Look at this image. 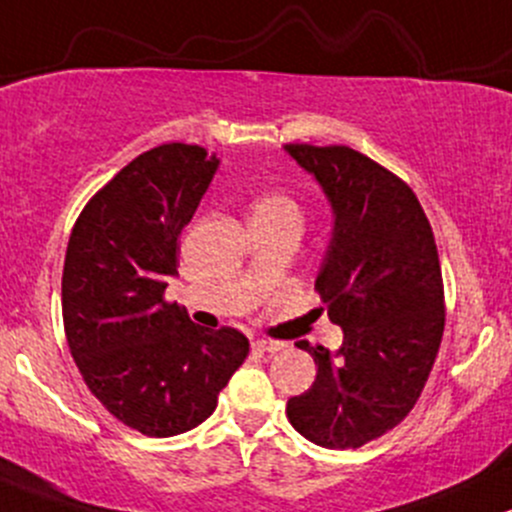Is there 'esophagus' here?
I'll return each mask as SVG.
<instances>
[{"instance_id": "obj_1", "label": "esophagus", "mask_w": 512, "mask_h": 512, "mask_svg": "<svg viewBox=\"0 0 512 512\" xmlns=\"http://www.w3.org/2000/svg\"><path fill=\"white\" fill-rule=\"evenodd\" d=\"M252 350L260 352V355H274V352L284 350V342H277V340H252Z\"/></svg>"}]
</instances>
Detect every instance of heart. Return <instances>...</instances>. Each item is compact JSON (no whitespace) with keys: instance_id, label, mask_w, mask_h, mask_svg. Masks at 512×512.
Returning <instances> with one entry per match:
<instances>
[{"instance_id":"obj_1","label":"heart","mask_w":512,"mask_h":512,"mask_svg":"<svg viewBox=\"0 0 512 512\" xmlns=\"http://www.w3.org/2000/svg\"><path fill=\"white\" fill-rule=\"evenodd\" d=\"M255 211H284V213H294V216L301 218L299 204H296V201L286 194L262 196V199L255 204Z\"/></svg>"}]
</instances>
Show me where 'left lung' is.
Masks as SVG:
<instances>
[{"label": "left lung", "mask_w": 512, "mask_h": 512, "mask_svg": "<svg viewBox=\"0 0 512 512\" xmlns=\"http://www.w3.org/2000/svg\"><path fill=\"white\" fill-rule=\"evenodd\" d=\"M286 153L333 206L316 291L345 330L335 355L303 342L318 374L289 398L286 418L320 447L355 449L396 428L428 384L445 333L440 255L418 196L398 174L347 145L286 143Z\"/></svg>", "instance_id": "obj_1"}]
</instances>
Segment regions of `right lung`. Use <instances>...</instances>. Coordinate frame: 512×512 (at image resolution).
I'll use <instances>...</instances> for the list:
<instances>
[{"label": "right lung", "instance_id": "add662e5", "mask_svg": "<svg viewBox=\"0 0 512 512\" xmlns=\"http://www.w3.org/2000/svg\"><path fill=\"white\" fill-rule=\"evenodd\" d=\"M216 153L165 143L87 201L67 243L63 323L94 398L126 428L172 437L204 423L247 359L240 330H206L165 299L177 238L216 174Z\"/></svg>", "mask_w": 512, "mask_h": 512}]
</instances>
